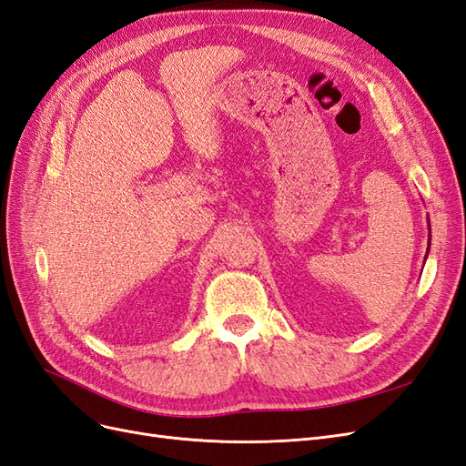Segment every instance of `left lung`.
<instances>
[{
  "label": "left lung",
  "mask_w": 466,
  "mask_h": 466,
  "mask_svg": "<svg viewBox=\"0 0 466 466\" xmlns=\"http://www.w3.org/2000/svg\"><path fill=\"white\" fill-rule=\"evenodd\" d=\"M430 241H431V238H430ZM428 250H430V245H428Z\"/></svg>",
  "instance_id": "left-lung-1"
}]
</instances>
